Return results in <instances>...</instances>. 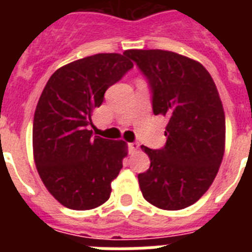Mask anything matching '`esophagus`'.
<instances>
[{
    "label": "esophagus",
    "mask_w": 252,
    "mask_h": 252,
    "mask_svg": "<svg viewBox=\"0 0 252 252\" xmlns=\"http://www.w3.org/2000/svg\"><path fill=\"white\" fill-rule=\"evenodd\" d=\"M140 145H138V142H128V150H129V153H134V152H137Z\"/></svg>",
    "instance_id": "34e87169"
}]
</instances>
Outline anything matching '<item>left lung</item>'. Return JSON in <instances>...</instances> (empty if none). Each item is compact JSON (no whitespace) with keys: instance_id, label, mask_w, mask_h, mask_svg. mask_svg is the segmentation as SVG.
<instances>
[{"instance_id":"8db88e82","label":"left lung","mask_w":252,"mask_h":252,"mask_svg":"<svg viewBox=\"0 0 252 252\" xmlns=\"http://www.w3.org/2000/svg\"><path fill=\"white\" fill-rule=\"evenodd\" d=\"M145 76L154 115L167 119L162 149L141 146L150 167L138 174L142 196L154 207L178 211L195 204L213 183L225 149V112L203 65L161 49L124 52Z\"/></svg>"}]
</instances>
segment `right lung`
Segmentation results:
<instances>
[{
	"mask_svg": "<svg viewBox=\"0 0 252 252\" xmlns=\"http://www.w3.org/2000/svg\"><path fill=\"white\" fill-rule=\"evenodd\" d=\"M133 68L119 53H98L57 69L37 102L33 159L43 183L60 204L86 211L110 199L126 144L94 136L91 115L104 93Z\"/></svg>",
	"mask_w": 252,
	"mask_h": 252,
	"instance_id": "1",
	"label": "right lung"
}]
</instances>
